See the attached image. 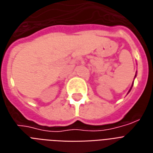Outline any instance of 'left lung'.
I'll use <instances>...</instances> for the list:
<instances>
[{"label": "left lung", "mask_w": 153, "mask_h": 153, "mask_svg": "<svg viewBox=\"0 0 153 153\" xmlns=\"http://www.w3.org/2000/svg\"><path fill=\"white\" fill-rule=\"evenodd\" d=\"M135 76H136V75H135ZM134 77H135V76H134ZM132 86H133V84H132ZM132 86H131V87H130V90H129V92H128V93H130V90H131V89H132Z\"/></svg>", "instance_id": "left-lung-1"}]
</instances>
